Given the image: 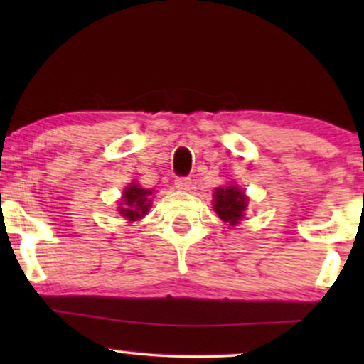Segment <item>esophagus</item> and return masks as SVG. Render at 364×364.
<instances>
[{
  "mask_svg": "<svg viewBox=\"0 0 364 364\" xmlns=\"http://www.w3.org/2000/svg\"><path fill=\"white\" fill-rule=\"evenodd\" d=\"M176 187L178 188V191H191L192 188V181L188 177H177L176 181Z\"/></svg>",
  "mask_w": 364,
  "mask_h": 364,
  "instance_id": "1",
  "label": "esophagus"
}]
</instances>
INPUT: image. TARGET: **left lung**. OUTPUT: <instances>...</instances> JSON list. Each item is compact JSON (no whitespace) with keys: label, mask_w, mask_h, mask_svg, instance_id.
<instances>
[{"label":"left lung","mask_w":364,"mask_h":364,"mask_svg":"<svg viewBox=\"0 0 364 364\" xmlns=\"http://www.w3.org/2000/svg\"><path fill=\"white\" fill-rule=\"evenodd\" d=\"M213 210L223 222H228L230 225H235L243 217L247 207V197L237 187L228 186L225 188H217L213 193Z\"/></svg>","instance_id":"8db88e82"}]
</instances>
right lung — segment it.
<instances>
[{"label":"right lung","mask_w":364,"mask_h":364,"mask_svg":"<svg viewBox=\"0 0 364 364\" xmlns=\"http://www.w3.org/2000/svg\"><path fill=\"white\" fill-rule=\"evenodd\" d=\"M149 196H152V191L132 183V186H129L126 191H124V202H121V205L124 207H119V212H121L122 217H126L127 220H139V218L146 215L149 207H151Z\"/></svg>","instance_id":"right-lung-1"}]
</instances>
